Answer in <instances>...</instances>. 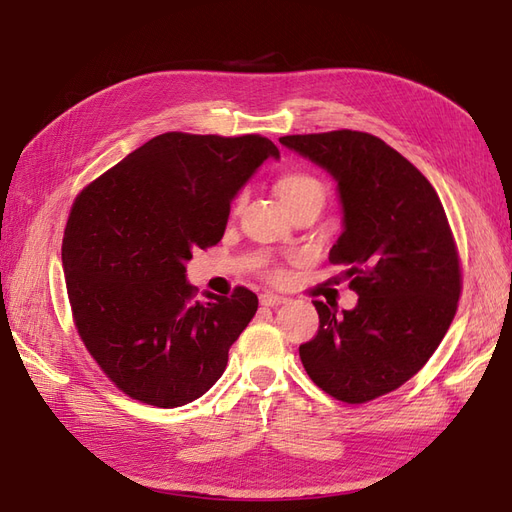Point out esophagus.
<instances>
[{"mask_svg":"<svg viewBox=\"0 0 512 512\" xmlns=\"http://www.w3.org/2000/svg\"><path fill=\"white\" fill-rule=\"evenodd\" d=\"M282 303H286V299H284V297H280V294H273V292L260 294V305H265V307H275V305H282Z\"/></svg>","mask_w":512,"mask_h":512,"instance_id":"obj_1","label":"esophagus"}]
</instances>
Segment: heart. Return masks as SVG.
I'll use <instances>...</instances> for the list:
<instances>
[{
  "instance_id": "b5f03b06",
  "label": "heart",
  "mask_w": 512,
  "mask_h": 512,
  "mask_svg": "<svg viewBox=\"0 0 512 512\" xmlns=\"http://www.w3.org/2000/svg\"><path fill=\"white\" fill-rule=\"evenodd\" d=\"M275 192L280 196L284 207L290 211L305 203L324 205V198H327V185H324V181L318 179L316 175L307 173V170H288V173H284L275 181ZM241 200L243 196H237L232 200V211L239 209ZM267 275L271 280H277V277H280V271L269 269Z\"/></svg>"
}]
</instances>
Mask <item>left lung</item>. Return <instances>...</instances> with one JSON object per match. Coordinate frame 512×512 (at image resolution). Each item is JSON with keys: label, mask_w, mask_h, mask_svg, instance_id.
Here are the masks:
<instances>
[{"label": "left lung", "mask_w": 512, "mask_h": 512, "mask_svg": "<svg viewBox=\"0 0 512 512\" xmlns=\"http://www.w3.org/2000/svg\"><path fill=\"white\" fill-rule=\"evenodd\" d=\"M280 143L327 168L344 207L329 254L359 294L337 316L314 301L320 327L299 346L307 376L331 397L365 404L423 369L455 318L461 260L433 185L382 138L333 130Z\"/></svg>", "instance_id": "left-lung-1"}]
</instances>
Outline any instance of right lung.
<instances>
[{"instance_id": "right-lung-1", "label": "right lung", "mask_w": 512, "mask_h": 512, "mask_svg": "<svg viewBox=\"0 0 512 512\" xmlns=\"http://www.w3.org/2000/svg\"><path fill=\"white\" fill-rule=\"evenodd\" d=\"M267 158L280 149L260 134L166 132L74 198L61 243L72 320L128 397L177 408L224 374L258 297L198 299L185 260L220 243L232 196Z\"/></svg>"}]
</instances>
